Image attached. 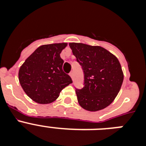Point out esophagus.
Masks as SVG:
<instances>
[{"label": "esophagus", "instance_id": "34e87169", "mask_svg": "<svg viewBox=\"0 0 146 146\" xmlns=\"http://www.w3.org/2000/svg\"><path fill=\"white\" fill-rule=\"evenodd\" d=\"M69 75H70V77H72V79L74 78V74H73V72H70V73H69Z\"/></svg>", "mask_w": 146, "mask_h": 146}]
</instances>
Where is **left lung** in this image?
<instances>
[{"instance_id":"1","label":"left lung","mask_w":146,"mask_h":146,"mask_svg":"<svg viewBox=\"0 0 146 146\" xmlns=\"http://www.w3.org/2000/svg\"><path fill=\"white\" fill-rule=\"evenodd\" d=\"M69 47L84 74L83 88H75L80 105L89 111L104 109L116 97L123 80L118 58L99 46L69 43Z\"/></svg>"}]
</instances>
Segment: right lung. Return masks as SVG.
I'll list each match as a JSON object with an SVG mask.
<instances>
[{
	"instance_id": "obj_1",
	"label": "right lung",
	"mask_w": 146,
	"mask_h": 146,
	"mask_svg": "<svg viewBox=\"0 0 146 146\" xmlns=\"http://www.w3.org/2000/svg\"><path fill=\"white\" fill-rule=\"evenodd\" d=\"M66 43L40 46L25 60L19 70V80L25 94L38 104H49L60 91L72 83L63 71L61 51Z\"/></svg>"
}]
</instances>
